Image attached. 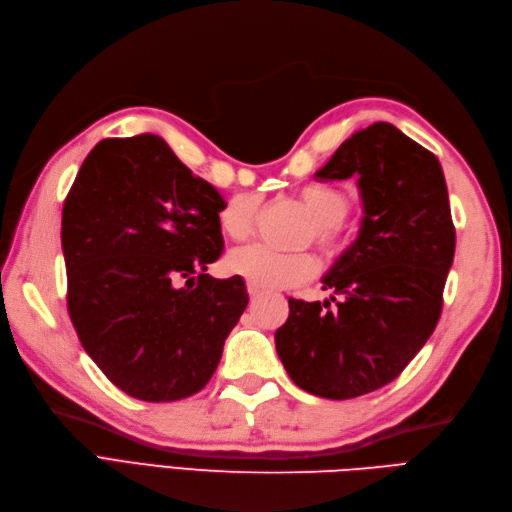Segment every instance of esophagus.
Segmentation results:
<instances>
[{
    "instance_id": "34e87169",
    "label": "esophagus",
    "mask_w": 512,
    "mask_h": 512,
    "mask_svg": "<svg viewBox=\"0 0 512 512\" xmlns=\"http://www.w3.org/2000/svg\"><path fill=\"white\" fill-rule=\"evenodd\" d=\"M247 294H250V299L252 301H256V299H260V288H256V286H252V284H247Z\"/></svg>"
}]
</instances>
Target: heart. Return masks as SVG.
<instances>
[{
    "label": "heart",
    "instance_id": "obj_1",
    "mask_svg": "<svg viewBox=\"0 0 512 512\" xmlns=\"http://www.w3.org/2000/svg\"><path fill=\"white\" fill-rule=\"evenodd\" d=\"M297 198L314 218L309 239H314L329 254L342 252L346 241L342 222L352 207L350 196L327 183H307L297 190ZM258 205L256 194L232 196L220 211V230L232 241L250 239L258 220ZM228 269L243 277L247 284L271 292L309 282L320 271V262L309 252L284 254L267 245H250L230 254Z\"/></svg>",
    "mask_w": 512,
    "mask_h": 512
}]
</instances>
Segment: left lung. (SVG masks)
I'll use <instances>...</instances> for the list:
<instances>
[{
  "label": "left lung",
  "mask_w": 512,
  "mask_h": 512,
  "mask_svg": "<svg viewBox=\"0 0 512 512\" xmlns=\"http://www.w3.org/2000/svg\"><path fill=\"white\" fill-rule=\"evenodd\" d=\"M316 177H356L365 215L322 277L331 297L288 299L275 348L303 391L352 399L395 380L436 329L455 226L438 158L393 123L354 132Z\"/></svg>",
  "instance_id": "8db88e82"
}]
</instances>
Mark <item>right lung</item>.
Returning <instances> with one entry per match:
<instances>
[{"label": "right lung", "mask_w": 512, "mask_h": 512, "mask_svg": "<svg viewBox=\"0 0 512 512\" xmlns=\"http://www.w3.org/2000/svg\"><path fill=\"white\" fill-rule=\"evenodd\" d=\"M224 198L156 134L104 138L61 213L68 312L85 352L123 393H198L247 307L239 275L207 273L224 252Z\"/></svg>", "instance_id": "right-lung-1"}]
</instances>
